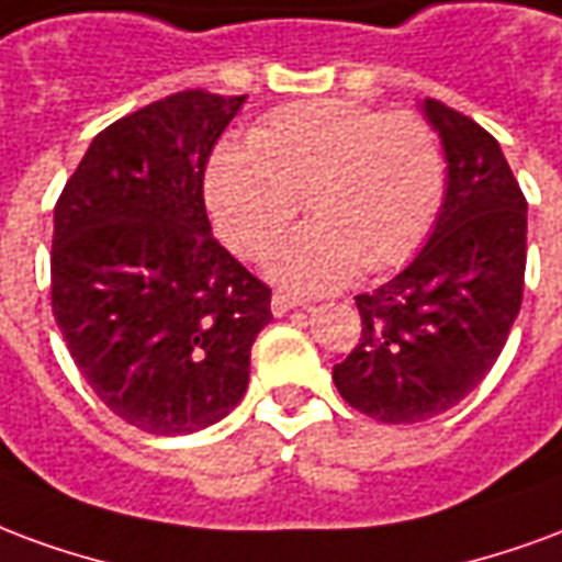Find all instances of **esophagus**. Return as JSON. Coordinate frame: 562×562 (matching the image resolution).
I'll return each instance as SVG.
<instances>
[{
  "label": "esophagus",
  "mask_w": 562,
  "mask_h": 562,
  "mask_svg": "<svg viewBox=\"0 0 562 562\" xmlns=\"http://www.w3.org/2000/svg\"><path fill=\"white\" fill-rule=\"evenodd\" d=\"M299 299L290 296V293H276V296H272V314H276V317H284L286 311H293Z\"/></svg>",
  "instance_id": "34e87169"
}]
</instances>
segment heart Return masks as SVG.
Listing matches in <instances>:
<instances>
[{
    "mask_svg": "<svg viewBox=\"0 0 562 562\" xmlns=\"http://www.w3.org/2000/svg\"><path fill=\"white\" fill-rule=\"evenodd\" d=\"M443 188V149L425 119L350 101L276 110L251 143H218L206 167L209 215L241 257L276 248L296 200L308 212L269 263L276 281L302 293L411 260L431 233Z\"/></svg>",
    "mask_w": 562,
    "mask_h": 562,
    "instance_id": "obj_1",
    "label": "heart"
}]
</instances>
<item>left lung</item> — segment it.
Returning <instances> with one entry per match:
<instances>
[{
    "mask_svg": "<svg viewBox=\"0 0 562 562\" xmlns=\"http://www.w3.org/2000/svg\"><path fill=\"white\" fill-rule=\"evenodd\" d=\"M422 113L443 143V206L411 263L356 296L362 335L331 368L341 398L389 425L434 419L485 380L521 311L527 266V200L499 143L434 98Z\"/></svg>",
    "mask_w": 562,
    "mask_h": 562,
    "instance_id": "left-lung-1",
    "label": "left lung"
}]
</instances>
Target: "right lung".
<instances>
[{"label":"right lung","mask_w":562,"mask_h":562,"mask_svg":"<svg viewBox=\"0 0 562 562\" xmlns=\"http://www.w3.org/2000/svg\"><path fill=\"white\" fill-rule=\"evenodd\" d=\"M245 95L176 92L89 143L53 212V317L98 398L158 437L248 389L272 290L212 239L203 173Z\"/></svg>","instance_id":"right-lung-1"}]
</instances>
